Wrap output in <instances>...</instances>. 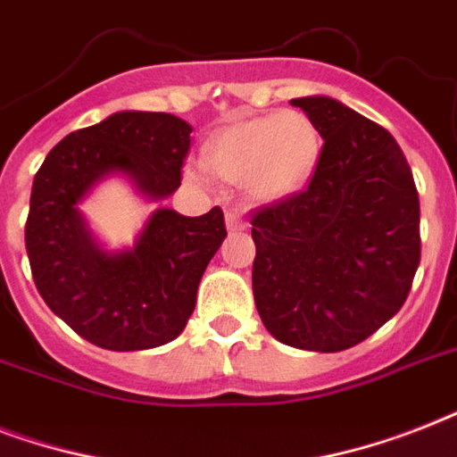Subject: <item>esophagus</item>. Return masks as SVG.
I'll return each mask as SVG.
<instances>
[{"mask_svg": "<svg viewBox=\"0 0 457 457\" xmlns=\"http://www.w3.org/2000/svg\"><path fill=\"white\" fill-rule=\"evenodd\" d=\"M225 220H228V229H229V232H235V229H244V228H246V222L242 220V215L235 213V211H229Z\"/></svg>", "mask_w": 457, "mask_h": 457, "instance_id": "1", "label": "esophagus"}]
</instances>
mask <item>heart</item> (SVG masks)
Instances as JSON below:
<instances>
[{
    "label": "heart",
    "instance_id": "b5f03b06",
    "mask_svg": "<svg viewBox=\"0 0 457 457\" xmlns=\"http://www.w3.org/2000/svg\"><path fill=\"white\" fill-rule=\"evenodd\" d=\"M322 137L303 111L285 109L225 125L201 149L211 175L239 182L258 204H278L299 194L320 163Z\"/></svg>",
    "mask_w": 457,
    "mask_h": 457
}]
</instances>
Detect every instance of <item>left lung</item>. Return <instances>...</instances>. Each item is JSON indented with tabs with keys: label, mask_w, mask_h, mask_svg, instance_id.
Instances as JSON below:
<instances>
[{
	"label": "left lung",
	"mask_w": 457,
	"mask_h": 457,
	"mask_svg": "<svg viewBox=\"0 0 457 457\" xmlns=\"http://www.w3.org/2000/svg\"><path fill=\"white\" fill-rule=\"evenodd\" d=\"M325 139L311 185L251 218L253 299L287 346L337 353L401 311L420 265L411 165L382 125L332 96H301Z\"/></svg>",
	"instance_id": "8db88e82"
}]
</instances>
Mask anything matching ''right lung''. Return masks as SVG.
<instances>
[{
  "mask_svg": "<svg viewBox=\"0 0 457 457\" xmlns=\"http://www.w3.org/2000/svg\"><path fill=\"white\" fill-rule=\"evenodd\" d=\"M192 125L170 113L118 111L61 139L35 175L25 249L45 303L109 351L163 346L185 329L206 265L228 237L218 206L199 218L156 208L132 246L109 251L80 204L109 178L146 201L179 187Z\"/></svg>",
  "mask_w": 457,
  "mask_h": 457,
  "instance_id": "add662e5",
  "label": "right lung"
}]
</instances>
